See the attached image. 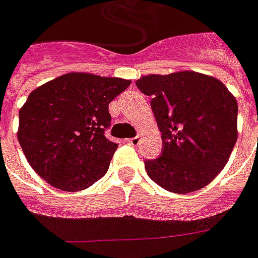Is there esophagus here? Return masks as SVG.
<instances>
[{
  "label": "esophagus",
  "mask_w": 258,
  "mask_h": 258,
  "mask_svg": "<svg viewBox=\"0 0 258 258\" xmlns=\"http://www.w3.org/2000/svg\"><path fill=\"white\" fill-rule=\"evenodd\" d=\"M140 139H141V136H136V137H133V139H129V140H127V143L136 147V145L140 144Z\"/></svg>",
  "instance_id": "obj_1"
}]
</instances>
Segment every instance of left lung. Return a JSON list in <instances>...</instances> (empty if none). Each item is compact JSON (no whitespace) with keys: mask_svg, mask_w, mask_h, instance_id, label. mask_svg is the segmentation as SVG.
Segmentation results:
<instances>
[{"mask_svg":"<svg viewBox=\"0 0 258 258\" xmlns=\"http://www.w3.org/2000/svg\"><path fill=\"white\" fill-rule=\"evenodd\" d=\"M137 88L151 96L163 152L145 162L159 186L191 193L212 182L227 164L238 139L235 96L218 79L195 71L143 75Z\"/></svg>","mask_w":258,"mask_h":258,"instance_id":"8db88e82","label":"left lung"}]
</instances>
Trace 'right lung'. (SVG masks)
<instances>
[{
  "label": "right lung",
  "mask_w": 258,
  "mask_h": 258,
  "mask_svg": "<svg viewBox=\"0 0 258 258\" xmlns=\"http://www.w3.org/2000/svg\"><path fill=\"white\" fill-rule=\"evenodd\" d=\"M131 83L71 72L35 88L19 111L17 129L35 173L65 191L84 190L103 177L118 147L104 136L108 103Z\"/></svg>",
  "instance_id": "add662e5"
}]
</instances>
